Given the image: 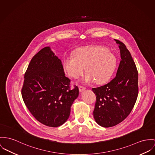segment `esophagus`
I'll return each instance as SVG.
<instances>
[{
	"label": "esophagus",
	"mask_w": 155,
	"mask_h": 155,
	"mask_svg": "<svg viewBox=\"0 0 155 155\" xmlns=\"http://www.w3.org/2000/svg\"><path fill=\"white\" fill-rule=\"evenodd\" d=\"M78 88H79V90L80 91H83L84 90H85V87H84V86L82 85H78Z\"/></svg>",
	"instance_id": "esophagus-1"
}]
</instances>
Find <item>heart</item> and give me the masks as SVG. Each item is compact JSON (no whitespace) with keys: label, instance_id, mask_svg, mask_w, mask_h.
Wrapping results in <instances>:
<instances>
[{"label":"heart","instance_id":"1","mask_svg":"<svg viewBox=\"0 0 155 155\" xmlns=\"http://www.w3.org/2000/svg\"><path fill=\"white\" fill-rule=\"evenodd\" d=\"M116 65V58L107 48L91 46L79 48L74 57H68L64 61V68L72 78H77L84 71L88 72L83 79L88 83L94 80L97 83H103L112 75Z\"/></svg>","mask_w":155,"mask_h":155}]
</instances>
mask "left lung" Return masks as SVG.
Listing matches in <instances>:
<instances>
[{"label":"left lung","instance_id":"8db88e82","mask_svg":"<svg viewBox=\"0 0 155 155\" xmlns=\"http://www.w3.org/2000/svg\"><path fill=\"white\" fill-rule=\"evenodd\" d=\"M119 45L121 60L116 75L110 82L93 88L96 95L93 111L95 121L101 126H114L130 113L139 93L138 71L126 45L114 39Z\"/></svg>","mask_w":155,"mask_h":155}]
</instances>
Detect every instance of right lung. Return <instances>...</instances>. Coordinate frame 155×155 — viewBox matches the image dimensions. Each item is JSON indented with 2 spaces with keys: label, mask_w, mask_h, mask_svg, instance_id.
Returning a JSON list of instances; mask_svg holds the SVG:
<instances>
[{
  "label": "right lung",
  "mask_w": 155,
  "mask_h": 155,
  "mask_svg": "<svg viewBox=\"0 0 155 155\" xmlns=\"http://www.w3.org/2000/svg\"><path fill=\"white\" fill-rule=\"evenodd\" d=\"M65 76L61 61L49 47L31 60L25 73L21 94L29 111L38 121L56 127L68 119L79 90Z\"/></svg>",
  "instance_id": "right-lung-1"
}]
</instances>
